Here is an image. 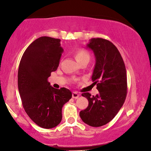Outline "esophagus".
Listing matches in <instances>:
<instances>
[{"label":"esophagus","instance_id":"esophagus-1","mask_svg":"<svg viewBox=\"0 0 151 151\" xmlns=\"http://www.w3.org/2000/svg\"><path fill=\"white\" fill-rule=\"evenodd\" d=\"M80 95L77 92H73V93H72V98H74V99H78L79 98Z\"/></svg>","mask_w":151,"mask_h":151}]
</instances>
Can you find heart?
<instances>
[{
    "instance_id": "1",
    "label": "heart",
    "mask_w": 151,
    "mask_h": 151,
    "mask_svg": "<svg viewBox=\"0 0 151 151\" xmlns=\"http://www.w3.org/2000/svg\"><path fill=\"white\" fill-rule=\"evenodd\" d=\"M75 58L78 63L84 61H88L90 59V55L87 51L84 49H79L75 53Z\"/></svg>"
}]
</instances>
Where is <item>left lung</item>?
Instances as JSON below:
<instances>
[{
  "label": "left lung",
  "mask_w": 151,
  "mask_h": 151,
  "mask_svg": "<svg viewBox=\"0 0 151 151\" xmlns=\"http://www.w3.org/2000/svg\"><path fill=\"white\" fill-rule=\"evenodd\" d=\"M86 47L96 58L91 78L99 93L82 94L88 105L80 111V117L86 124L99 127L112 120L123 106L127 93V71L120 53L109 40L91 38Z\"/></svg>",
  "instance_id": "obj_1"
}]
</instances>
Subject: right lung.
I'll use <instances>...</instances> for the list:
<instances>
[{
    "mask_svg": "<svg viewBox=\"0 0 151 151\" xmlns=\"http://www.w3.org/2000/svg\"><path fill=\"white\" fill-rule=\"evenodd\" d=\"M63 51L60 39L42 36L27 48L20 62L18 86L22 106L31 119L44 129L60 123L63 105L72 97L68 88L57 89L48 82Z\"/></svg>",
    "mask_w": 151,
    "mask_h": 151,
    "instance_id": "obj_1",
    "label": "right lung"
}]
</instances>
